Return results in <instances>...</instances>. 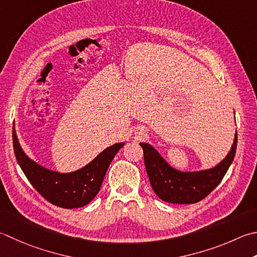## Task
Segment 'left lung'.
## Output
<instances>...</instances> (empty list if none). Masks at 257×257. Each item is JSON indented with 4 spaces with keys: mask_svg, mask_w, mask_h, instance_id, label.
Instances as JSON below:
<instances>
[{
    "mask_svg": "<svg viewBox=\"0 0 257 257\" xmlns=\"http://www.w3.org/2000/svg\"><path fill=\"white\" fill-rule=\"evenodd\" d=\"M149 182L160 199L172 204H194L204 199L222 182L232 164L237 146L235 135L232 149L222 163L216 167L202 172H178L165 162L148 144L140 143Z\"/></svg>",
    "mask_w": 257,
    "mask_h": 257,
    "instance_id": "left-lung-1",
    "label": "left lung"
}]
</instances>
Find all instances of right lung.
Segmentation results:
<instances>
[{"instance_id": "obj_1", "label": "right lung", "mask_w": 257, "mask_h": 257, "mask_svg": "<svg viewBox=\"0 0 257 257\" xmlns=\"http://www.w3.org/2000/svg\"><path fill=\"white\" fill-rule=\"evenodd\" d=\"M15 158L35 190L58 207L78 208L88 205L98 194L110 163L124 143L104 149L85 167L70 174L52 172L27 157L18 142L13 127Z\"/></svg>"}]
</instances>
